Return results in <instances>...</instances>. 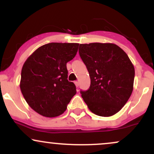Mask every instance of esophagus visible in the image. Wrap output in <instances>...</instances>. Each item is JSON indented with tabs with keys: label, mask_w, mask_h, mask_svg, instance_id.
Here are the masks:
<instances>
[{
	"label": "esophagus",
	"mask_w": 154,
	"mask_h": 154,
	"mask_svg": "<svg viewBox=\"0 0 154 154\" xmlns=\"http://www.w3.org/2000/svg\"><path fill=\"white\" fill-rule=\"evenodd\" d=\"M75 85H76V87H78L79 86V82H77V81H75Z\"/></svg>",
	"instance_id": "obj_1"
}]
</instances>
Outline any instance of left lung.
Returning <instances> with one entry per match:
<instances>
[{
	"instance_id": "1",
	"label": "left lung",
	"mask_w": 154,
	"mask_h": 154,
	"mask_svg": "<svg viewBox=\"0 0 154 154\" xmlns=\"http://www.w3.org/2000/svg\"><path fill=\"white\" fill-rule=\"evenodd\" d=\"M79 54L91 77V86L81 91L93 114L114 115L128 102L133 91L135 68L128 56L114 43L80 44Z\"/></svg>"
}]
</instances>
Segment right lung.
Here are the masks:
<instances>
[{"label":"right lung","instance_id":"1","mask_svg":"<svg viewBox=\"0 0 154 154\" xmlns=\"http://www.w3.org/2000/svg\"><path fill=\"white\" fill-rule=\"evenodd\" d=\"M79 43H51L39 47L26 60L20 89L28 105L45 117L62 114L76 94L69 82L66 63L74 59Z\"/></svg>","mask_w":154,"mask_h":154}]
</instances>
